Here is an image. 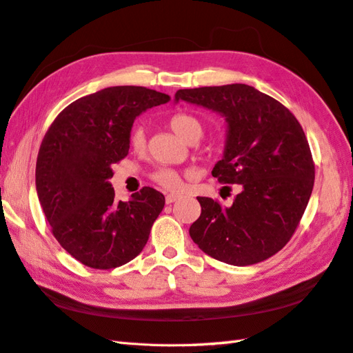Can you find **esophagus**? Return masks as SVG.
Wrapping results in <instances>:
<instances>
[{"instance_id":"34e87169","label":"esophagus","mask_w":353,"mask_h":353,"mask_svg":"<svg viewBox=\"0 0 353 353\" xmlns=\"http://www.w3.org/2000/svg\"><path fill=\"white\" fill-rule=\"evenodd\" d=\"M180 199V195H176V194H168L167 196H165V201H167V204H171V203H174L176 200H179Z\"/></svg>"}]
</instances>
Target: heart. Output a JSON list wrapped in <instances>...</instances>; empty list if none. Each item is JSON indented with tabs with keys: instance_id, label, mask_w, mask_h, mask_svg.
Here are the masks:
<instances>
[{
	"instance_id": "heart-1",
	"label": "heart",
	"mask_w": 353,
	"mask_h": 353,
	"mask_svg": "<svg viewBox=\"0 0 353 353\" xmlns=\"http://www.w3.org/2000/svg\"><path fill=\"white\" fill-rule=\"evenodd\" d=\"M170 128L186 143L199 141L203 135L201 121L195 116H192V114H174V116L170 119ZM130 145H132V149L135 152H143L145 149V132L143 128H137L132 130V134H130ZM153 180L161 188H163V190L171 192H177L183 188V177L180 176L177 171L170 168L158 170L157 173L153 174Z\"/></svg>"
}]
</instances>
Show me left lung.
<instances>
[{
  "label": "left lung",
  "mask_w": 353,
  "mask_h": 353,
  "mask_svg": "<svg viewBox=\"0 0 353 353\" xmlns=\"http://www.w3.org/2000/svg\"><path fill=\"white\" fill-rule=\"evenodd\" d=\"M185 101L227 123L223 159L212 176L241 185L230 208L196 196L201 215L190 228L199 248L224 263H260L290 241L314 185V163L296 117L274 97L247 84L179 90Z\"/></svg>",
  "instance_id": "left-lung-1"
}]
</instances>
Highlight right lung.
I'll list each match as a JSON object with an SVG mask.
<instances>
[{
    "mask_svg": "<svg viewBox=\"0 0 353 353\" xmlns=\"http://www.w3.org/2000/svg\"><path fill=\"white\" fill-rule=\"evenodd\" d=\"M168 101L145 87H108L65 106L48 129L36 163L39 201L55 239L83 265H126L149 241L165 196L145 186L117 201L110 179L128 157L135 119Z\"/></svg>",
    "mask_w": 353,
    "mask_h": 353,
    "instance_id": "1",
    "label": "right lung"
}]
</instances>
